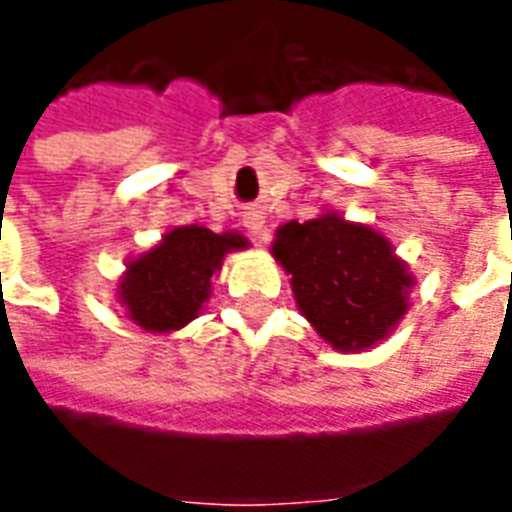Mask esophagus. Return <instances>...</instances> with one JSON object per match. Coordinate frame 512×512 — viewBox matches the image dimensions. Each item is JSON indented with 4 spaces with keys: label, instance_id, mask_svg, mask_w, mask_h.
<instances>
[{
    "label": "esophagus",
    "instance_id": "1",
    "mask_svg": "<svg viewBox=\"0 0 512 512\" xmlns=\"http://www.w3.org/2000/svg\"><path fill=\"white\" fill-rule=\"evenodd\" d=\"M244 227L249 230L252 238H257V241H263V238H266V216H263V213H257V211L246 213Z\"/></svg>",
    "mask_w": 512,
    "mask_h": 512
}]
</instances>
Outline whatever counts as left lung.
Wrapping results in <instances>:
<instances>
[{"instance_id":"left-lung-1","label":"left lung","mask_w":512,"mask_h":512,"mask_svg":"<svg viewBox=\"0 0 512 512\" xmlns=\"http://www.w3.org/2000/svg\"><path fill=\"white\" fill-rule=\"evenodd\" d=\"M271 255L290 274L301 315L334 351L376 348L411 307L414 274L392 241L337 211L277 227Z\"/></svg>"}]
</instances>
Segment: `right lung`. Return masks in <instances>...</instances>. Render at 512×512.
I'll list each match as a JSON object with an SVG mask.
<instances>
[{
	"instance_id": "1",
	"label": "right lung",
	"mask_w": 512,
	"mask_h": 512,
	"mask_svg": "<svg viewBox=\"0 0 512 512\" xmlns=\"http://www.w3.org/2000/svg\"><path fill=\"white\" fill-rule=\"evenodd\" d=\"M249 241L235 230L213 233L200 224L169 227L161 241L131 257L117 279V301L142 332L172 334L189 326L213 293L224 257Z\"/></svg>"
}]
</instances>
